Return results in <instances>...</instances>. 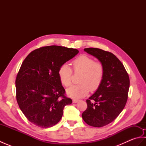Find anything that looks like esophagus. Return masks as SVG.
I'll return each mask as SVG.
<instances>
[{"mask_svg":"<svg viewBox=\"0 0 146 146\" xmlns=\"http://www.w3.org/2000/svg\"><path fill=\"white\" fill-rule=\"evenodd\" d=\"M79 101V100H78V99H75V98H73V103H77Z\"/></svg>","mask_w":146,"mask_h":146,"instance_id":"obj_1","label":"esophagus"}]
</instances>
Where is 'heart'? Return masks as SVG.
<instances>
[{
  "label": "heart",
  "mask_w": 146,
  "mask_h": 146,
  "mask_svg": "<svg viewBox=\"0 0 146 146\" xmlns=\"http://www.w3.org/2000/svg\"><path fill=\"white\" fill-rule=\"evenodd\" d=\"M73 70L80 71L78 85H71L66 90V94L72 98H80L88 94L90 89L96 90L100 86L104 75V66L100 62L86 55H81L72 61ZM72 71L67 64H63L58 70V76L61 83L65 86L71 84Z\"/></svg>",
  "instance_id": "1"
}]
</instances>
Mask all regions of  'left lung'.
<instances>
[{
  "label": "left lung",
  "mask_w": 146,
  "mask_h": 146,
  "mask_svg": "<svg viewBox=\"0 0 146 146\" xmlns=\"http://www.w3.org/2000/svg\"><path fill=\"white\" fill-rule=\"evenodd\" d=\"M84 51L103 64L104 75L97 91L86 100L87 108L82 118L88 125L101 127L113 122L124 108L129 77L123 64L111 52L94 48H85Z\"/></svg>",
  "instance_id": "obj_1"
}]
</instances>
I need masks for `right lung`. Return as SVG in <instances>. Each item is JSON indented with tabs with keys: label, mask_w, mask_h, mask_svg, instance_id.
<instances>
[{
	"label": "right lung",
	"mask_w": 146,
	"mask_h": 146,
	"mask_svg": "<svg viewBox=\"0 0 146 146\" xmlns=\"http://www.w3.org/2000/svg\"><path fill=\"white\" fill-rule=\"evenodd\" d=\"M78 52L76 49L60 46H45L32 51L23 62L15 80L16 99L33 124L41 128L56 125L64 106L72 103L64 95L58 70Z\"/></svg>",
	"instance_id": "1"
}]
</instances>
